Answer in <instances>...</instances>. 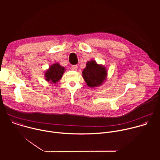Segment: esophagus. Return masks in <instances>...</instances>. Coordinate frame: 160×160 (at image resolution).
Segmentation results:
<instances>
[{
    "mask_svg": "<svg viewBox=\"0 0 160 160\" xmlns=\"http://www.w3.org/2000/svg\"><path fill=\"white\" fill-rule=\"evenodd\" d=\"M72 69L73 70H77L78 69V66L77 65H73V66H72Z\"/></svg>",
    "mask_w": 160,
    "mask_h": 160,
    "instance_id": "1",
    "label": "esophagus"
}]
</instances>
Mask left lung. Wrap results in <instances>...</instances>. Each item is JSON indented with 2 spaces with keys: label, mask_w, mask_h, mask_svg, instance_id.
<instances>
[{
  "label": "left lung",
  "mask_w": 160,
  "mask_h": 160,
  "mask_svg": "<svg viewBox=\"0 0 160 160\" xmlns=\"http://www.w3.org/2000/svg\"><path fill=\"white\" fill-rule=\"evenodd\" d=\"M107 68L98 64L94 60L87 61L86 67L82 72V77L90 88L100 87L107 79Z\"/></svg>",
  "instance_id": "8db88e82"
}]
</instances>
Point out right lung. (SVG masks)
Masks as SVG:
<instances>
[{
	"mask_svg": "<svg viewBox=\"0 0 160 160\" xmlns=\"http://www.w3.org/2000/svg\"><path fill=\"white\" fill-rule=\"evenodd\" d=\"M66 68L60 65L59 63L56 62L49 67L44 73L45 79L51 84L58 83L62 78Z\"/></svg>",
	"mask_w": 160,
	"mask_h": 160,
	"instance_id": "1",
	"label": "right lung"
}]
</instances>
